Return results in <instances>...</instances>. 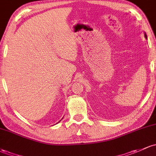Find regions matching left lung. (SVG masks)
I'll use <instances>...</instances> for the list:
<instances>
[{
    "mask_svg": "<svg viewBox=\"0 0 156 156\" xmlns=\"http://www.w3.org/2000/svg\"><path fill=\"white\" fill-rule=\"evenodd\" d=\"M144 37H145L146 39H147V34H146L145 33H144Z\"/></svg>",
    "mask_w": 156,
    "mask_h": 156,
    "instance_id": "8db88e82",
    "label": "left lung"
}]
</instances>
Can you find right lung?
I'll list each match as a JSON object with an SVG mask.
<instances>
[{"label": "right lung", "instance_id": "add662e5", "mask_svg": "<svg viewBox=\"0 0 156 156\" xmlns=\"http://www.w3.org/2000/svg\"><path fill=\"white\" fill-rule=\"evenodd\" d=\"M60 121H61V120H59V121H58V122H60Z\"/></svg>", "mask_w": 156, "mask_h": 156}]
</instances>
